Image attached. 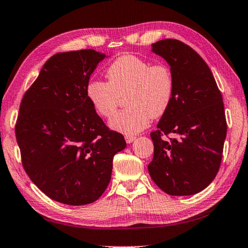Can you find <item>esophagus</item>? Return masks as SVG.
<instances>
[{"instance_id":"1","label":"esophagus","mask_w":248,"mask_h":248,"mask_svg":"<svg viewBox=\"0 0 248 248\" xmlns=\"http://www.w3.org/2000/svg\"><path fill=\"white\" fill-rule=\"evenodd\" d=\"M135 139H136V136H133V135H126V136H125V140H126V142H127V143L133 142Z\"/></svg>"}]
</instances>
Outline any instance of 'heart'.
I'll return each instance as SVG.
<instances>
[{
  "label": "heart",
  "instance_id": "b5f03b06",
  "mask_svg": "<svg viewBox=\"0 0 248 248\" xmlns=\"http://www.w3.org/2000/svg\"><path fill=\"white\" fill-rule=\"evenodd\" d=\"M109 81L91 80L86 96L93 108L104 118L118 109L122 97L128 108L110 120L112 129L137 134L148 127L152 118H160L170 109L175 92V78L166 63H152L135 55L116 58L107 68Z\"/></svg>",
  "mask_w": 248,
  "mask_h": 248
}]
</instances>
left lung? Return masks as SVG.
<instances>
[{"label": "left lung", "mask_w": 248, "mask_h": 248, "mask_svg": "<svg viewBox=\"0 0 248 248\" xmlns=\"http://www.w3.org/2000/svg\"><path fill=\"white\" fill-rule=\"evenodd\" d=\"M152 51L170 64L175 92L150 134L154 154L149 174L167 194L192 195L206 188L220 167L227 136L222 96L207 63L189 45L165 39L152 44Z\"/></svg>", "instance_id": "obj_1"}]
</instances>
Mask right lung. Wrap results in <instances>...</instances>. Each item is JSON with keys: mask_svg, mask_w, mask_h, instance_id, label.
<instances>
[{"mask_svg": "<svg viewBox=\"0 0 248 248\" xmlns=\"http://www.w3.org/2000/svg\"><path fill=\"white\" fill-rule=\"evenodd\" d=\"M105 57L94 49L51 56L20 104L15 133L22 166L42 192L67 205L99 199L113 156L126 147L86 96L91 74Z\"/></svg>", "mask_w": 248, "mask_h": 248, "instance_id": "obj_1", "label": "right lung"}]
</instances>
